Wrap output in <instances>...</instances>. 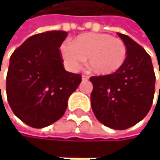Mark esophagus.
<instances>
[{"mask_svg": "<svg viewBox=\"0 0 160 160\" xmlns=\"http://www.w3.org/2000/svg\"><path fill=\"white\" fill-rule=\"evenodd\" d=\"M82 81H87V79H88V77L82 75Z\"/></svg>", "mask_w": 160, "mask_h": 160, "instance_id": "1", "label": "esophagus"}]
</instances>
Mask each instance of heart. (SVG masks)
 Segmentation results:
<instances>
[{"label":"heart","mask_w":160,"mask_h":160,"mask_svg":"<svg viewBox=\"0 0 160 160\" xmlns=\"http://www.w3.org/2000/svg\"><path fill=\"white\" fill-rule=\"evenodd\" d=\"M65 66L78 70L86 58L91 72L100 76L116 73L124 65L127 57L125 43L108 33L88 32L78 35L73 43L66 42L60 47Z\"/></svg>","instance_id":"obj_1"}]
</instances>
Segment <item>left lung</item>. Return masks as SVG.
Segmentation results:
<instances>
[{
  "instance_id": "left-lung-1",
  "label": "left lung",
  "mask_w": 160,
  "mask_h": 160,
  "mask_svg": "<svg viewBox=\"0 0 160 160\" xmlns=\"http://www.w3.org/2000/svg\"><path fill=\"white\" fill-rule=\"evenodd\" d=\"M127 48L124 65L116 73L90 78L91 107L96 118L113 130H126L151 109L156 76L151 57L128 35L117 33Z\"/></svg>"
}]
</instances>
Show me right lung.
<instances>
[{"mask_svg": "<svg viewBox=\"0 0 160 160\" xmlns=\"http://www.w3.org/2000/svg\"><path fill=\"white\" fill-rule=\"evenodd\" d=\"M66 37L63 30L32 35L10 57L8 101L17 117L32 128H45L59 120L70 95L82 82L81 75L63 67L58 48Z\"/></svg>", "mask_w": 160, "mask_h": 160, "instance_id": "1", "label": "right lung"}]
</instances>
